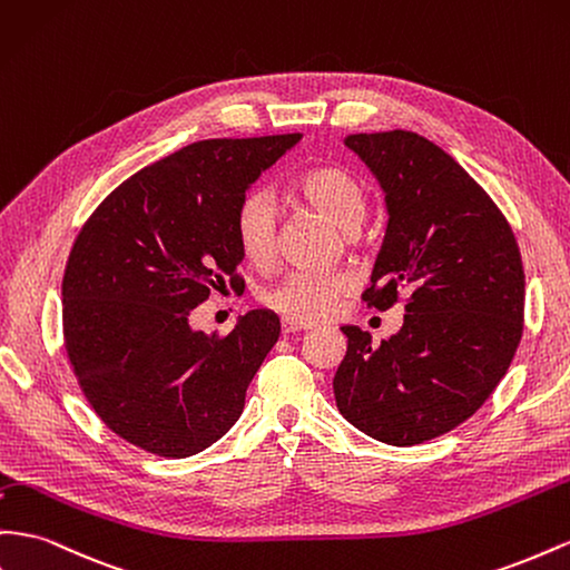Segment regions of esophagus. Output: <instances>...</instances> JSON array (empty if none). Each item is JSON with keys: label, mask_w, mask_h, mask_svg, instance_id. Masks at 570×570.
<instances>
[{"label": "esophagus", "mask_w": 570, "mask_h": 570, "mask_svg": "<svg viewBox=\"0 0 570 570\" xmlns=\"http://www.w3.org/2000/svg\"><path fill=\"white\" fill-rule=\"evenodd\" d=\"M283 333L285 335H295V333H306L312 331V326H306V323H299V321H292V318H283Z\"/></svg>", "instance_id": "1"}]
</instances>
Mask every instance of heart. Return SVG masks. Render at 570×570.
<instances>
[{
	"label": "heart",
	"mask_w": 570,
	"mask_h": 570,
	"mask_svg": "<svg viewBox=\"0 0 570 570\" xmlns=\"http://www.w3.org/2000/svg\"><path fill=\"white\" fill-rule=\"evenodd\" d=\"M297 191L306 204L326 215L343 233H355L366 218V191L362 181L345 167L321 165L297 179ZM235 235L242 254L252 264L264 266L278 249V206L266 189H254L242 198L235 218ZM352 289L343 273L316 275L292 273L271 287L264 302L273 312L299 323H314L333 314L335 304Z\"/></svg>",
	"instance_id": "b5f03b06"
}]
</instances>
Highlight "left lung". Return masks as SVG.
Here are the masks:
<instances>
[{
	"instance_id": "left-lung-1",
	"label": "left lung",
	"mask_w": 570,
	"mask_h": 570,
	"mask_svg": "<svg viewBox=\"0 0 570 570\" xmlns=\"http://www.w3.org/2000/svg\"><path fill=\"white\" fill-rule=\"evenodd\" d=\"M386 194V237L364 302L386 312L405 292L389 341L343 326L333 376L343 417L391 445L451 432L509 372L522 335L525 273L511 225L449 153L412 131L350 134Z\"/></svg>"
}]
</instances>
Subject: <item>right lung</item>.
<instances>
[{
	"instance_id": "right-lung-1",
	"label": "right lung",
	"mask_w": 570,
	"mask_h": 570,
	"mask_svg": "<svg viewBox=\"0 0 570 570\" xmlns=\"http://www.w3.org/2000/svg\"><path fill=\"white\" fill-rule=\"evenodd\" d=\"M299 138L184 146L121 181L76 237L61 281L67 355L98 417L138 449L187 458L239 420L281 318L252 309L220 337L189 316L225 278L239 283L237 208Z\"/></svg>"
}]
</instances>
